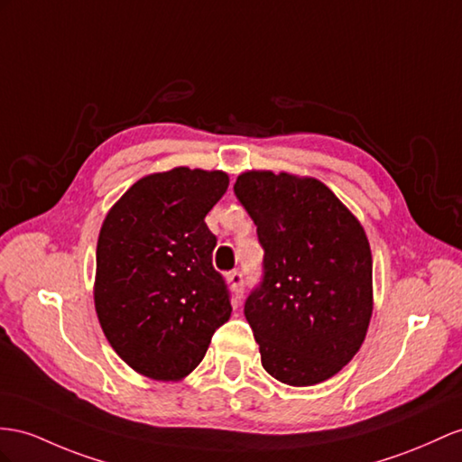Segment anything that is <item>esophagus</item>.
Segmentation results:
<instances>
[{
  "instance_id": "obj_1",
  "label": "esophagus",
  "mask_w": 462,
  "mask_h": 462,
  "mask_svg": "<svg viewBox=\"0 0 462 462\" xmlns=\"http://www.w3.org/2000/svg\"><path fill=\"white\" fill-rule=\"evenodd\" d=\"M226 279L230 282L232 292H234V300L236 302L242 300V297H244V275L240 273V271H232V273L226 275Z\"/></svg>"
}]
</instances>
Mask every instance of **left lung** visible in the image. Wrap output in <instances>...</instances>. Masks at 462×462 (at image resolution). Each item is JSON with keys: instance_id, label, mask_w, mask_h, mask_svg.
Masks as SVG:
<instances>
[{"instance_id": "8db88e82", "label": "left lung", "mask_w": 462, "mask_h": 462, "mask_svg": "<svg viewBox=\"0 0 462 462\" xmlns=\"http://www.w3.org/2000/svg\"><path fill=\"white\" fill-rule=\"evenodd\" d=\"M234 193L257 226L263 279L244 314L263 369L291 386L339 373L373 314V255L349 208L312 177L245 171Z\"/></svg>"}]
</instances>
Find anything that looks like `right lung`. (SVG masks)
Listing matches in <instances>:
<instances>
[{
    "mask_svg": "<svg viewBox=\"0 0 462 462\" xmlns=\"http://www.w3.org/2000/svg\"><path fill=\"white\" fill-rule=\"evenodd\" d=\"M228 189L224 171L173 168L142 177L116 200L97 240L96 310L128 366L181 381L228 322L230 292L212 267L205 217Z\"/></svg>",
    "mask_w": 462,
    "mask_h": 462,
    "instance_id": "1",
    "label": "right lung"
}]
</instances>
